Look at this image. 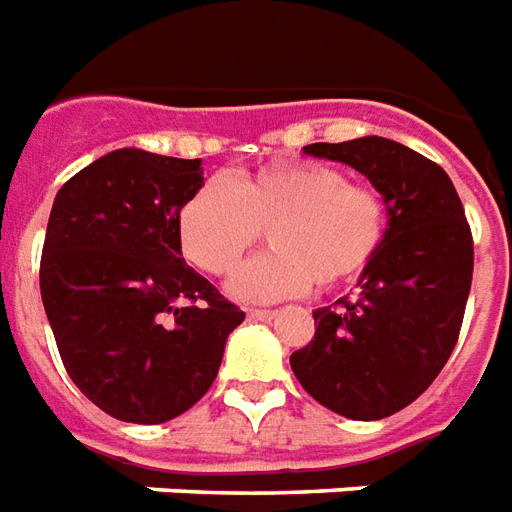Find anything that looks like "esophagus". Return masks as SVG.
<instances>
[{
	"mask_svg": "<svg viewBox=\"0 0 512 512\" xmlns=\"http://www.w3.org/2000/svg\"><path fill=\"white\" fill-rule=\"evenodd\" d=\"M249 317H252V320H260V323H271V320L276 317V312L274 309H252Z\"/></svg>",
	"mask_w": 512,
	"mask_h": 512,
	"instance_id": "esophagus-1",
	"label": "esophagus"
}]
</instances>
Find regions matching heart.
<instances>
[{
    "label": "heart",
    "mask_w": 512,
    "mask_h": 512,
    "mask_svg": "<svg viewBox=\"0 0 512 512\" xmlns=\"http://www.w3.org/2000/svg\"><path fill=\"white\" fill-rule=\"evenodd\" d=\"M268 236L271 255L246 263L230 282L244 304H276L317 287L355 282L385 241V203L323 162H282L208 181L181 206V255L211 276L233 274Z\"/></svg>",
    "instance_id": "b5f03b06"
}]
</instances>
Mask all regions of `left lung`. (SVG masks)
<instances>
[{
    "label": "left lung",
    "mask_w": 512,
    "mask_h": 512,
    "mask_svg": "<svg viewBox=\"0 0 512 512\" xmlns=\"http://www.w3.org/2000/svg\"><path fill=\"white\" fill-rule=\"evenodd\" d=\"M304 154L363 173L388 225L358 295L314 309V339L290 355V366L336 415L388 418L437 380L456 347L475 260L464 206L437 162L396 140L312 143Z\"/></svg>",
    "instance_id": "8db88e82"
}]
</instances>
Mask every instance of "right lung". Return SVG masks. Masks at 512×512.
<instances>
[{
	"label": "right lung",
	"instance_id": "add662e5",
	"mask_svg": "<svg viewBox=\"0 0 512 512\" xmlns=\"http://www.w3.org/2000/svg\"><path fill=\"white\" fill-rule=\"evenodd\" d=\"M200 187V160L116 149L56 192L45 314L70 380L124 423H165L203 399L244 323L181 257V206Z\"/></svg>",
	"mask_w": 512,
	"mask_h": 512
}]
</instances>
